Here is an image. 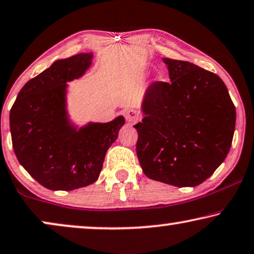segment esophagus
Returning a JSON list of instances; mask_svg holds the SVG:
<instances>
[{
    "mask_svg": "<svg viewBox=\"0 0 254 254\" xmlns=\"http://www.w3.org/2000/svg\"><path fill=\"white\" fill-rule=\"evenodd\" d=\"M124 115H126V119H127V122H130V123L137 122V121H139V119H140V116H139V113L135 112V110H133V109L126 110Z\"/></svg>",
    "mask_w": 254,
    "mask_h": 254,
    "instance_id": "1",
    "label": "esophagus"
}]
</instances>
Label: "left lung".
Masks as SVG:
<instances>
[{"label":"left lung","mask_w":254,"mask_h":254,"mask_svg":"<svg viewBox=\"0 0 254 254\" xmlns=\"http://www.w3.org/2000/svg\"><path fill=\"white\" fill-rule=\"evenodd\" d=\"M169 83L146 90L144 119L135 124V151L148 178L174 187H197L227 158L236 109L217 74L193 63L163 59Z\"/></svg>","instance_id":"obj_1"}]
</instances>
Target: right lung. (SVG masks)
I'll use <instances>...</instances> for the list:
<instances>
[{
    "mask_svg": "<svg viewBox=\"0 0 254 254\" xmlns=\"http://www.w3.org/2000/svg\"><path fill=\"white\" fill-rule=\"evenodd\" d=\"M92 57V53H80L56 61L24 85L10 110L17 159L49 190L71 191L94 183L107 151L126 123L119 116L77 128L67 119L66 81L83 76Z\"/></svg>",
    "mask_w": 254,
    "mask_h": 254,
    "instance_id": "add662e5",
    "label": "right lung"
}]
</instances>
